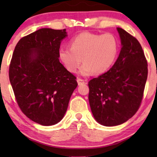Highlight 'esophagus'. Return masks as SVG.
I'll use <instances>...</instances> for the list:
<instances>
[{"instance_id":"obj_1","label":"esophagus","mask_w":157,"mask_h":157,"mask_svg":"<svg viewBox=\"0 0 157 157\" xmlns=\"http://www.w3.org/2000/svg\"><path fill=\"white\" fill-rule=\"evenodd\" d=\"M77 82H78V85H82V84H85V83H86L84 81V80H83V79H81V78L77 79Z\"/></svg>"}]
</instances>
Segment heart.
I'll return each mask as SVG.
<instances>
[{
	"label": "heart",
	"mask_w": 157,
	"mask_h": 157,
	"mask_svg": "<svg viewBox=\"0 0 157 157\" xmlns=\"http://www.w3.org/2000/svg\"><path fill=\"white\" fill-rule=\"evenodd\" d=\"M70 46L61 47L59 56L66 69L76 73L83 61L80 74L84 76L94 72H106L118 53V40L111 33L97 34L83 32L73 38Z\"/></svg>",
	"instance_id": "1"
}]
</instances>
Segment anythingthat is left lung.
Wrapping results in <instances>:
<instances>
[{
	"label": "left lung",
	"mask_w": 157,
	"mask_h": 157,
	"mask_svg": "<svg viewBox=\"0 0 157 157\" xmlns=\"http://www.w3.org/2000/svg\"><path fill=\"white\" fill-rule=\"evenodd\" d=\"M121 48L113 66L89 82V101L98 123L117 126L131 119L140 106L147 82L148 68L138 40L117 28Z\"/></svg>",
	"instance_id": "8db88e82"
}]
</instances>
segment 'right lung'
<instances>
[{
  "mask_svg": "<svg viewBox=\"0 0 157 157\" xmlns=\"http://www.w3.org/2000/svg\"><path fill=\"white\" fill-rule=\"evenodd\" d=\"M66 29H40L15 47L9 79L22 112L43 126L59 123L67 110L76 77L60 63L59 50Z\"/></svg>",
  "mask_w": 157,
  "mask_h": 157,
  "instance_id": "1",
  "label": "right lung"
}]
</instances>
